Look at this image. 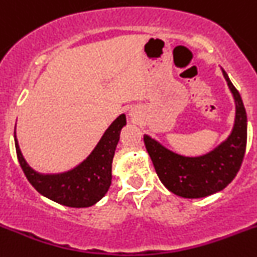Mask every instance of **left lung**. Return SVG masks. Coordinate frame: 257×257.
<instances>
[{
  "mask_svg": "<svg viewBox=\"0 0 257 257\" xmlns=\"http://www.w3.org/2000/svg\"><path fill=\"white\" fill-rule=\"evenodd\" d=\"M223 76L236 102V117L232 133L209 153L199 157L177 155L150 136L143 137L146 150L161 183L181 198L196 199L223 190L236 177L243 161L247 142V115L241 95L224 69Z\"/></svg>",
  "mask_w": 257,
  "mask_h": 257,
  "instance_id": "obj_1",
  "label": "left lung"
}]
</instances>
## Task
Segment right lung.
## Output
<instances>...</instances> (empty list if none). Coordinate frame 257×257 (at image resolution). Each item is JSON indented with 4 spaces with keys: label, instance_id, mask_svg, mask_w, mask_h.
Returning a JSON list of instances; mask_svg holds the SVG:
<instances>
[{
    "label": "right lung",
    "instance_id": "1",
    "mask_svg": "<svg viewBox=\"0 0 257 257\" xmlns=\"http://www.w3.org/2000/svg\"><path fill=\"white\" fill-rule=\"evenodd\" d=\"M125 115L117 116L106 129L100 142L82 164L63 174L43 175L34 171L24 160L15 136L19 164L29 183L42 195L71 208H87L107 193L111 184V164Z\"/></svg>",
    "mask_w": 257,
    "mask_h": 257
}]
</instances>
